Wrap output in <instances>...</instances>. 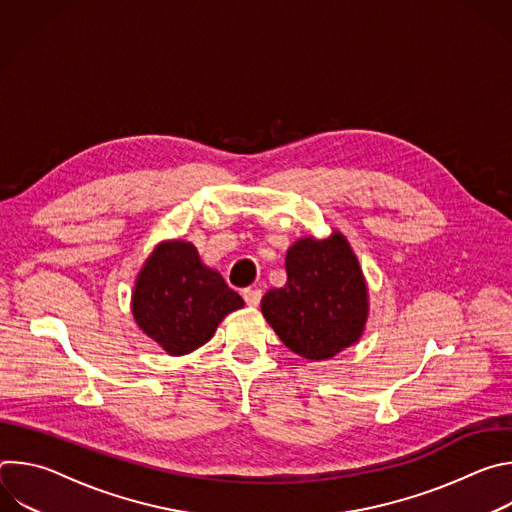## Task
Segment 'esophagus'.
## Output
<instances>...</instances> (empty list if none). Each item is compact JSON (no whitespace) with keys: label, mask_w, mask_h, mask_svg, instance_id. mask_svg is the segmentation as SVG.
I'll return each mask as SVG.
<instances>
[{"label":"esophagus","mask_w":512,"mask_h":512,"mask_svg":"<svg viewBox=\"0 0 512 512\" xmlns=\"http://www.w3.org/2000/svg\"><path fill=\"white\" fill-rule=\"evenodd\" d=\"M243 298H245L247 306L257 308L259 302H261V289H257V287H247V289H243Z\"/></svg>","instance_id":"obj_1"}]
</instances>
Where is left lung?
Masks as SVG:
<instances>
[{"label": "left lung", "instance_id": "1", "mask_svg": "<svg viewBox=\"0 0 512 512\" xmlns=\"http://www.w3.org/2000/svg\"><path fill=\"white\" fill-rule=\"evenodd\" d=\"M285 273V285L263 296L261 312L291 352L324 360L360 338L369 312L367 285L340 233L291 245Z\"/></svg>", "mask_w": 512, "mask_h": 512}]
</instances>
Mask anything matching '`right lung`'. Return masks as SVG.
<instances>
[{
	"mask_svg": "<svg viewBox=\"0 0 512 512\" xmlns=\"http://www.w3.org/2000/svg\"><path fill=\"white\" fill-rule=\"evenodd\" d=\"M239 308L243 298L221 273L202 265L192 243L158 245L135 281L137 326L176 356L206 344L221 320Z\"/></svg>",
	"mask_w": 512,
	"mask_h": 512,
	"instance_id": "obj_1",
	"label": "right lung"
}]
</instances>
